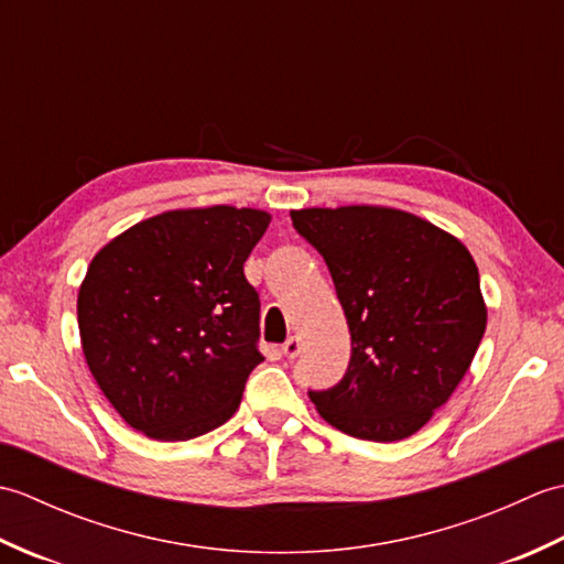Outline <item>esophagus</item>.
<instances>
[{
  "label": "esophagus",
  "instance_id": "esophagus-1",
  "mask_svg": "<svg viewBox=\"0 0 564 564\" xmlns=\"http://www.w3.org/2000/svg\"><path fill=\"white\" fill-rule=\"evenodd\" d=\"M281 351H283V356H285V358H295L297 354H301V339H297V337H291L289 341H285V344L281 346Z\"/></svg>",
  "mask_w": 564,
  "mask_h": 564
}]
</instances>
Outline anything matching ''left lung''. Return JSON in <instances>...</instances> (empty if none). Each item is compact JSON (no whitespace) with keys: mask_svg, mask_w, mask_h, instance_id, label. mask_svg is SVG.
Instances as JSON below:
<instances>
[{"mask_svg":"<svg viewBox=\"0 0 564 564\" xmlns=\"http://www.w3.org/2000/svg\"><path fill=\"white\" fill-rule=\"evenodd\" d=\"M291 218L325 259L351 332L344 378L307 390L310 400L356 438L416 434L458 388L487 327L470 251L394 208H307Z\"/></svg>","mask_w":564,"mask_h":564,"instance_id":"left-lung-1","label":"left lung"}]
</instances>
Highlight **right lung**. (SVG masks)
I'll use <instances>...</instances> for the list:
<instances>
[{
    "instance_id": "right-lung-1",
    "label": "right lung",
    "mask_w": 564,
    "mask_h": 564,
    "mask_svg": "<svg viewBox=\"0 0 564 564\" xmlns=\"http://www.w3.org/2000/svg\"><path fill=\"white\" fill-rule=\"evenodd\" d=\"M269 223L251 208L170 210L91 259L77 297L84 358L135 431L188 441L237 412L263 361L245 261Z\"/></svg>"
}]
</instances>
